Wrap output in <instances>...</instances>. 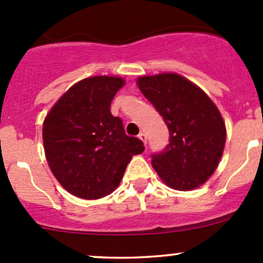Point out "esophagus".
I'll return each instance as SVG.
<instances>
[{"mask_svg": "<svg viewBox=\"0 0 263 263\" xmlns=\"http://www.w3.org/2000/svg\"><path fill=\"white\" fill-rule=\"evenodd\" d=\"M139 139L141 140V141L144 142L145 145H146V142H147V136H146V134H145V132H140V135H139Z\"/></svg>", "mask_w": 263, "mask_h": 263, "instance_id": "obj_1", "label": "esophagus"}]
</instances>
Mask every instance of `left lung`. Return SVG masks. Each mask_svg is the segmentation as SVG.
Returning a JSON list of instances; mask_svg holds the SVG:
<instances>
[{"instance_id": "8db88e82", "label": "left lung", "mask_w": 263, "mask_h": 263, "mask_svg": "<svg viewBox=\"0 0 263 263\" xmlns=\"http://www.w3.org/2000/svg\"><path fill=\"white\" fill-rule=\"evenodd\" d=\"M144 97L163 117L169 144L151 155V164L171 188L190 191L213 176L225 146L227 129L213 100L178 73L137 79Z\"/></svg>"}]
</instances>
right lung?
I'll return each mask as SVG.
<instances>
[{
    "label": "right lung",
    "mask_w": 263,
    "mask_h": 263,
    "mask_svg": "<svg viewBox=\"0 0 263 263\" xmlns=\"http://www.w3.org/2000/svg\"><path fill=\"white\" fill-rule=\"evenodd\" d=\"M124 80L94 76L76 82L53 105L43 123L46 158L53 176L76 197L97 200L121 183L132 156L145 150L127 136L110 103Z\"/></svg>",
    "instance_id": "1"
}]
</instances>
